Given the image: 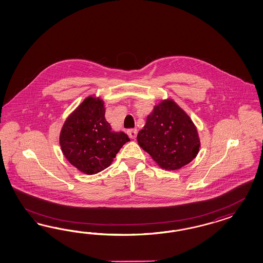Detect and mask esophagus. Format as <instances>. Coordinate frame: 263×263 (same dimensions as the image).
I'll return each instance as SVG.
<instances>
[{"label": "esophagus", "mask_w": 263, "mask_h": 263, "mask_svg": "<svg viewBox=\"0 0 263 263\" xmlns=\"http://www.w3.org/2000/svg\"><path fill=\"white\" fill-rule=\"evenodd\" d=\"M137 133H138V131H137V129H136V128L127 130L128 136H129L131 139H135L136 136H137Z\"/></svg>", "instance_id": "obj_1"}]
</instances>
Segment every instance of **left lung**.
<instances>
[{
	"mask_svg": "<svg viewBox=\"0 0 263 263\" xmlns=\"http://www.w3.org/2000/svg\"><path fill=\"white\" fill-rule=\"evenodd\" d=\"M138 143L160 167L175 171L189 164L199 149L197 128L173 100H164L146 118Z\"/></svg>",
	"mask_w": 263,
	"mask_h": 263,
	"instance_id": "1",
	"label": "left lung"
}]
</instances>
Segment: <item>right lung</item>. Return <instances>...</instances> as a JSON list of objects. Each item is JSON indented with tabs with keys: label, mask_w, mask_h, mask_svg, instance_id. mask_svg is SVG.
<instances>
[{
	"label": "right lung",
	"mask_w": 263,
	"mask_h": 263,
	"mask_svg": "<svg viewBox=\"0 0 263 263\" xmlns=\"http://www.w3.org/2000/svg\"><path fill=\"white\" fill-rule=\"evenodd\" d=\"M129 141L125 133L111 131L105 120L103 101L91 96L68 117L60 136L66 159L88 175L109 167L122 145Z\"/></svg>",
	"instance_id": "right-lung-1"
}]
</instances>
